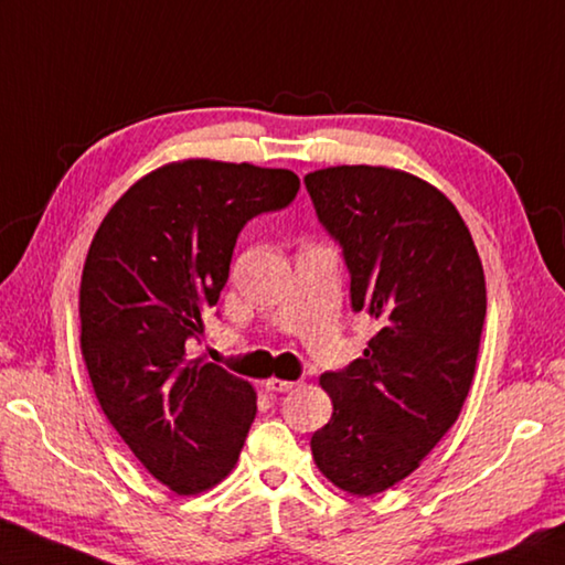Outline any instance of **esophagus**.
<instances>
[{
    "label": "esophagus",
    "instance_id": "34e87169",
    "mask_svg": "<svg viewBox=\"0 0 565 565\" xmlns=\"http://www.w3.org/2000/svg\"><path fill=\"white\" fill-rule=\"evenodd\" d=\"M267 386L269 392H274V394H284V392H291L294 386H296V382H286V380H276V377H271V380H267Z\"/></svg>",
    "mask_w": 565,
    "mask_h": 565
}]
</instances>
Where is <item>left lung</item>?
<instances>
[{"label":"left lung","instance_id":"8db88e82","mask_svg":"<svg viewBox=\"0 0 565 565\" xmlns=\"http://www.w3.org/2000/svg\"><path fill=\"white\" fill-rule=\"evenodd\" d=\"M342 247L352 311L380 323L364 355L326 372L333 416L311 438L318 470L358 497L412 475L456 424L488 313L482 262L448 198L384 166H330L303 179Z\"/></svg>","mask_w":565,"mask_h":565}]
</instances>
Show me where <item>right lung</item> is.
<instances>
[{
	"label": "right lung",
	"mask_w": 565,
	"mask_h": 565,
	"mask_svg": "<svg viewBox=\"0 0 565 565\" xmlns=\"http://www.w3.org/2000/svg\"><path fill=\"white\" fill-rule=\"evenodd\" d=\"M294 171L188 159L137 181L97 227L81 281V350L107 422L179 494L235 468L257 414L252 384L188 360L227 284L237 235L289 205Z\"/></svg>",
	"instance_id": "1"
}]
</instances>
